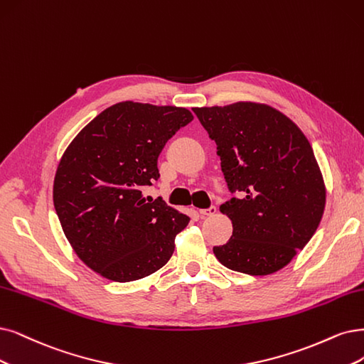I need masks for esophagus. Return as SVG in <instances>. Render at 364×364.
Masks as SVG:
<instances>
[{
    "label": "esophagus",
    "instance_id": "obj_1",
    "mask_svg": "<svg viewBox=\"0 0 364 364\" xmlns=\"http://www.w3.org/2000/svg\"><path fill=\"white\" fill-rule=\"evenodd\" d=\"M218 213V208L214 207V205H211L210 208H207V210H199V214L203 218H210V216H214V214Z\"/></svg>",
    "mask_w": 364,
    "mask_h": 364
}]
</instances>
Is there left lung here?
<instances>
[{"label": "left lung", "mask_w": 364, "mask_h": 364, "mask_svg": "<svg viewBox=\"0 0 364 364\" xmlns=\"http://www.w3.org/2000/svg\"><path fill=\"white\" fill-rule=\"evenodd\" d=\"M218 145L228 187L238 198L220 205L232 222L222 265L250 276L287 267L312 238L326 208V184L304 133L265 103L193 107Z\"/></svg>", "instance_id": "8db88e82"}]
</instances>
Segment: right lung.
<instances>
[{"label":"right lung","instance_id":"add662e5","mask_svg":"<svg viewBox=\"0 0 364 364\" xmlns=\"http://www.w3.org/2000/svg\"><path fill=\"white\" fill-rule=\"evenodd\" d=\"M193 119L189 109L139 102L106 107L65 148L53 205L77 258L114 282L160 270L189 218L142 191L159 180L157 157Z\"/></svg>","mask_w":364,"mask_h":364}]
</instances>
